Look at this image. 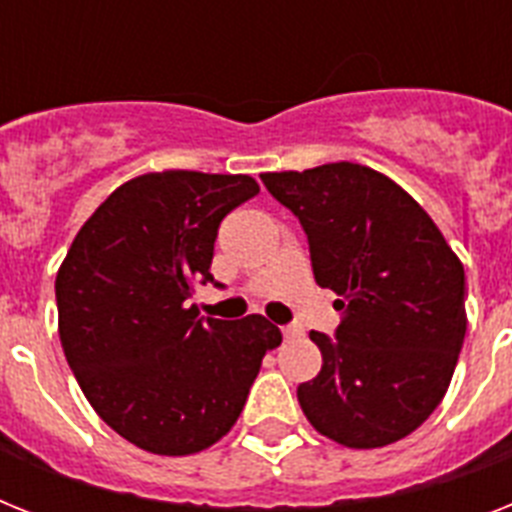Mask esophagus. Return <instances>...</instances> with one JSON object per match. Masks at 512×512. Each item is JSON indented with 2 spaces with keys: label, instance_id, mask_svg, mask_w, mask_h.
I'll return each instance as SVG.
<instances>
[{
  "label": "esophagus",
  "instance_id": "1",
  "mask_svg": "<svg viewBox=\"0 0 512 512\" xmlns=\"http://www.w3.org/2000/svg\"><path fill=\"white\" fill-rule=\"evenodd\" d=\"M298 335H301V329L298 327H282V337H285V340H293V337Z\"/></svg>",
  "mask_w": 512,
  "mask_h": 512
}]
</instances>
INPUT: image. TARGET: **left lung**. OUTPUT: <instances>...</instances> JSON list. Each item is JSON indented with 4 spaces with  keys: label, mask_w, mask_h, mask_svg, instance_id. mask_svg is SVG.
I'll return each instance as SVG.
<instances>
[{
    "label": "left lung",
    "mask_w": 512,
    "mask_h": 512,
    "mask_svg": "<svg viewBox=\"0 0 512 512\" xmlns=\"http://www.w3.org/2000/svg\"><path fill=\"white\" fill-rule=\"evenodd\" d=\"M301 219L314 277L340 295L335 337L311 332L322 371L298 387L316 432L371 450L416 432L442 403L466 337V274L413 196L353 162L264 172Z\"/></svg>",
    "instance_id": "1"
}]
</instances>
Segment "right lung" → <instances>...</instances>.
Listing matches in <instances>:
<instances>
[{
  "label": "right lung",
  "mask_w": 512,
  "mask_h": 512,
  "mask_svg": "<svg viewBox=\"0 0 512 512\" xmlns=\"http://www.w3.org/2000/svg\"><path fill=\"white\" fill-rule=\"evenodd\" d=\"M259 193L251 175H138L83 222L59 266L65 358L99 418L154 455H193L238 421L266 350L269 319H201L219 222Z\"/></svg>",
  "instance_id": "obj_1"
}]
</instances>
